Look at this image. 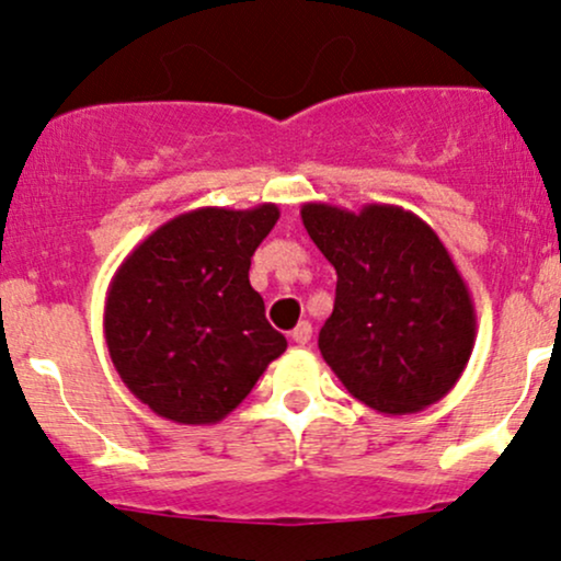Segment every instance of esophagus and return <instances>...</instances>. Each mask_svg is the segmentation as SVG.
Segmentation results:
<instances>
[{"mask_svg": "<svg viewBox=\"0 0 561 561\" xmlns=\"http://www.w3.org/2000/svg\"><path fill=\"white\" fill-rule=\"evenodd\" d=\"M311 334H313L311 324H308V321H300V324L293 330V343L306 347L308 343H311Z\"/></svg>", "mask_w": 561, "mask_h": 561, "instance_id": "1", "label": "esophagus"}]
</instances>
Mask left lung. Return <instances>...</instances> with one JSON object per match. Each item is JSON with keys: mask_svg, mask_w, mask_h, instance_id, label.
<instances>
[{"mask_svg": "<svg viewBox=\"0 0 561 561\" xmlns=\"http://www.w3.org/2000/svg\"><path fill=\"white\" fill-rule=\"evenodd\" d=\"M300 218L337 272L319 351L347 392L388 416L448 396L472 356L478 319L433 227L385 203L358 214L306 203Z\"/></svg>", "mask_w": 561, "mask_h": 561, "instance_id": "obj_1", "label": "left lung"}]
</instances>
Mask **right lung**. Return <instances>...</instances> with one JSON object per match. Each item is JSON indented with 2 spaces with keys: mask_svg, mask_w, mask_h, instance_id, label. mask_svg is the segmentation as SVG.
Returning a JSON list of instances; mask_svg holds the SVG:
<instances>
[{
  "mask_svg": "<svg viewBox=\"0 0 561 561\" xmlns=\"http://www.w3.org/2000/svg\"><path fill=\"white\" fill-rule=\"evenodd\" d=\"M276 218L274 203L190 210L115 272L102 321L107 351L126 388L163 420L221 422L285 353L248 276Z\"/></svg>",
  "mask_w": 561,
  "mask_h": 561,
  "instance_id": "obj_1",
  "label": "right lung"
}]
</instances>
